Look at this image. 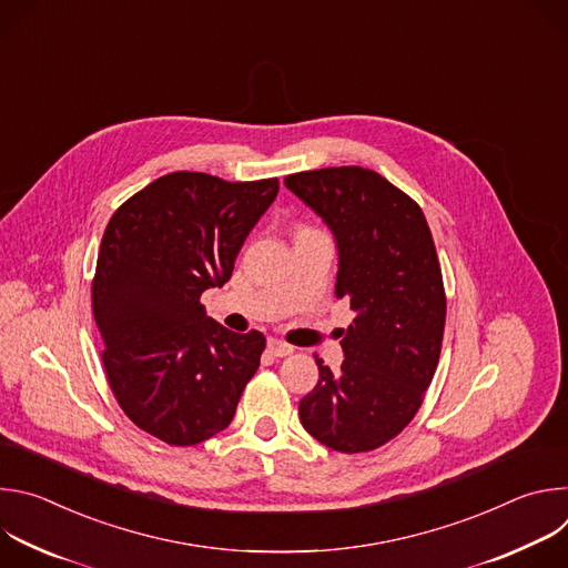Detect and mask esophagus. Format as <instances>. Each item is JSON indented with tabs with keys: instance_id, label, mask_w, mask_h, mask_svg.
Instances as JSON below:
<instances>
[{
	"instance_id": "obj_1",
	"label": "esophagus",
	"mask_w": 568,
	"mask_h": 568,
	"mask_svg": "<svg viewBox=\"0 0 568 568\" xmlns=\"http://www.w3.org/2000/svg\"><path fill=\"white\" fill-rule=\"evenodd\" d=\"M267 353H270L272 357H287V355L294 353V348H292L290 344L281 342V339H270V342H267Z\"/></svg>"
}]
</instances>
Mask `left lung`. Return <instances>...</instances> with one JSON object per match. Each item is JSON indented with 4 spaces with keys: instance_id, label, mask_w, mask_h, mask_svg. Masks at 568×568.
<instances>
[{
    "instance_id": "left-lung-1",
    "label": "left lung",
    "mask_w": 568,
    "mask_h": 568,
    "mask_svg": "<svg viewBox=\"0 0 568 568\" xmlns=\"http://www.w3.org/2000/svg\"><path fill=\"white\" fill-rule=\"evenodd\" d=\"M285 186L333 231L335 294L355 310L342 331V371L316 359L301 425L342 454L377 449L414 420L440 357L447 301L429 224L407 193L368 169L305 171Z\"/></svg>"
}]
</instances>
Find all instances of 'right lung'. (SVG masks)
I'll return each mask as SVG.
<instances>
[{
    "mask_svg": "<svg viewBox=\"0 0 568 568\" xmlns=\"http://www.w3.org/2000/svg\"><path fill=\"white\" fill-rule=\"evenodd\" d=\"M278 195V180L224 182L171 173L108 222L92 283L103 366L123 414L169 445H197L235 416L265 337L209 318L200 296L222 287Z\"/></svg>",
    "mask_w": 568,
    "mask_h": 568,
    "instance_id": "add662e5",
    "label": "right lung"
}]
</instances>
